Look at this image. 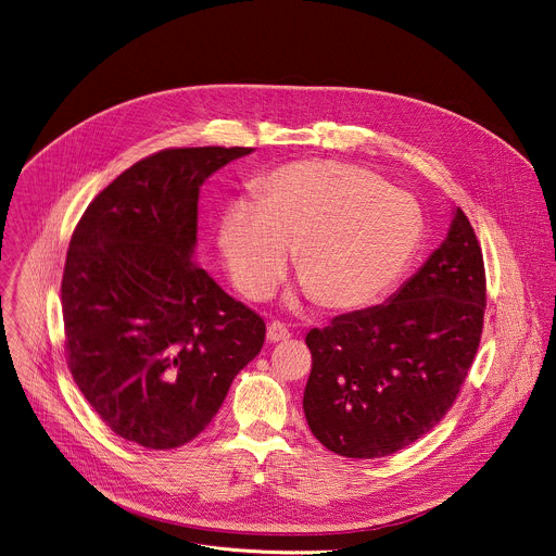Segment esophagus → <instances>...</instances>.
<instances>
[{
	"label": "esophagus",
	"mask_w": 556,
	"mask_h": 556,
	"mask_svg": "<svg viewBox=\"0 0 556 556\" xmlns=\"http://www.w3.org/2000/svg\"><path fill=\"white\" fill-rule=\"evenodd\" d=\"M266 339H268L270 343H279V341H286V339H290V330H288L283 324H279V321H273V324L268 326Z\"/></svg>",
	"instance_id": "esophagus-1"
}]
</instances>
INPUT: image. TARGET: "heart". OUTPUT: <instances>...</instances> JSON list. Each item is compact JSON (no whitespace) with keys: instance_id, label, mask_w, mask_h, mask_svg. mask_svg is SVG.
Segmentation results:
<instances>
[{"instance_id":"1","label":"heart","mask_w":556,"mask_h":556,"mask_svg":"<svg viewBox=\"0 0 556 556\" xmlns=\"http://www.w3.org/2000/svg\"><path fill=\"white\" fill-rule=\"evenodd\" d=\"M422 237L418 204L354 165L294 163L255 185V204L235 202L219 224V249L232 283L268 296L294 273L326 309L374 301L401 277Z\"/></svg>"}]
</instances>
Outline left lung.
<instances>
[{"instance_id": "1", "label": "left lung", "mask_w": 556, "mask_h": 556, "mask_svg": "<svg viewBox=\"0 0 556 556\" xmlns=\"http://www.w3.org/2000/svg\"><path fill=\"white\" fill-rule=\"evenodd\" d=\"M484 309V255L457 208L442 247L387 303L307 332L303 412L314 438L337 455L371 459L429 433L478 354Z\"/></svg>"}]
</instances>
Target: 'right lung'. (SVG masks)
I'll return each instance as SVG.
<instances>
[{
	"label": "right lung",
	"mask_w": 556,
	"mask_h": 556,
	"mask_svg": "<svg viewBox=\"0 0 556 556\" xmlns=\"http://www.w3.org/2000/svg\"><path fill=\"white\" fill-rule=\"evenodd\" d=\"M251 147H172L108 185L78 219L61 279L65 358L123 440L198 438L264 348L262 316L195 262L202 182Z\"/></svg>",
	"instance_id": "right-lung-1"
}]
</instances>
